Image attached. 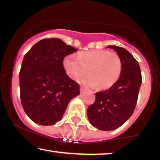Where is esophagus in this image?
Wrapping results in <instances>:
<instances>
[{"mask_svg": "<svg viewBox=\"0 0 160 160\" xmlns=\"http://www.w3.org/2000/svg\"><path fill=\"white\" fill-rule=\"evenodd\" d=\"M85 92V89L83 87H80V93H84Z\"/></svg>", "mask_w": 160, "mask_h": 160, "instance_id": "34e87169", "label": "esophagus"}]
</instances>
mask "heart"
Returning a JSON list of instances; mask_svg holds the SVG:
<instances>
[{
    "mask_svg": "<svg viewBox=\"0 0 160 160\" xmlns=\"http://www.w3.org/2000/svg\"><path fill=\"white\" fill-rule=\"evenodd\" d=\"M63 65L71 79L78 80L85 76L86 85L100 89L111 88L118 81L122 73V64L120 56L108 50L82 51L76 58L72 55L64 58Z\"/></svg>",
    "mask_w": 160,
    "mask_h": 160,
    "instance_id": "1",
    "label": "heart"
}]
</instances>
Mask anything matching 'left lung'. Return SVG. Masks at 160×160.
<instances>
[{"label": "left lung", "mask_w": 160, "mask_h": 160, "mask_svg": "<svg viewBox=\"0 0 160 160\" xmlns=\"http://www.w3.org/2000/svg\"><path fill=\"white\" fill-rule=\"evenodd\" d=\"M122 60V73L110 89L95 93L94 104L87 109V116L94 127L111 131L120 127L132 115L142 82L140 66L132 55L122 47L108 46Z\"/></svg>", "instance_id": "1"}]
</instances>
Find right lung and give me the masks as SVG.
I'll return each instance as SVG.
<instances>
[{"mask_svg": "<svg viewBox=\"0 0 160 160\" xmlns=\"http://www.w3.org/2000/svg\"><path fill=\"white\" fill-rule=\"evenodd\" d=\"M58 38L35 43L24 56L19 72L20 97L28 117L52 126L62 120L69 102L80 94L78 82L66 74L64 58L77 52Z\"/></svg>", "mask_w": 160, "mask_h": 160, "instance_id": "add662e5", "label": "right lung"}]
</instances>
